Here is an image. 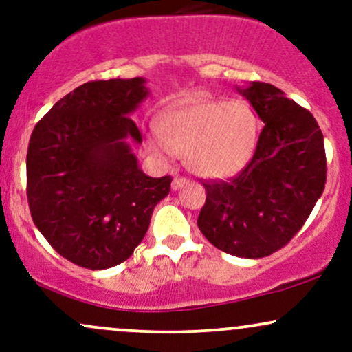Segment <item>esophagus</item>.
I'll return each mask as SVG.
<instances>
[{"mask_svg": "<svg viewBox=\"0 0 352 352\" xmlns=\"http://www.w3.org/2000/svg\"><path fill=\"white\" fill-rule=\"evenodd\" d=\"M187 184H188V182L185 180V179H182V177H175V179L172 180V190H180V188H184Z\"/></svg>", "mask_w": 352, "mask_h": 352, "instance_id": "esophagus-1", "label": "esophagus"}]
</instances>
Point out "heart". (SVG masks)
I'll return each mask as SVG.
<instances>
[{
	"label": "heart",
	"instance_id": "obj_1",
	"mask_svg": "<svg viewBox=\"0 0 352 352\" xmlns=\"http://www.w3.org/2000/svg\"><path fill=\"white\" fill-rule=\"evenodd\" d=\"M260 137V120L245 100L195 99L160 117L151 148L177 155L201 179L221 180L243 170Z\"/></svg>",
	"mask_w": 352,
	"mask_h": 352
}]
</instances>
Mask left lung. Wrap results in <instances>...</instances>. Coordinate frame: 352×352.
I'll return each mask as SVG.
<instances>
[{
    "mask_svg": "<svg viewBox=\"0 0 352 352\" xmlns=\"http://www.w3.org/2000/svg\"><path fill=\"white\" fill-rule=\"evenodd\" d=\"M265 127L252 162L230 184H204L199 220L204 236L221 252L263 258L300 232L322 195L326 153L309 111L266 82L236 86Z\"/></svg>",
    "mask_w": 352,
    "mask_h": 352,
    "instance_id": "8db88e82",
    "label": "left lung"
}]
</instances>
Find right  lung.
<instances>
[{"label":"right lung","instance_id":"add662e5","mask_svg":"<svg viewBox=\"0 0 352 352\" xmlns=\"http://www.w3.org/2000/svg\"><path fill=\"white\" fill-rule=\"evenodd\" d=\"M148 94L145 78L86 82L58 100L31 134V217L60 256L84 268L127 260L170 192V177L145 175L134 153L142 134L129 116Z\"/></svg>","mask_w":352,"mask_h":352}]
</instances>
